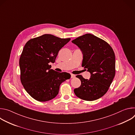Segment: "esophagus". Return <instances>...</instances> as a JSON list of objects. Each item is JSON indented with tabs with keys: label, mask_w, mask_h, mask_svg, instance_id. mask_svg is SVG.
<instances>
[{
	"label": "esophagus",
	"mask_w": 135,
	"mask_h": 135,
	"mask_svg": "<svg viewBox=\"0 0 135 135\" xmlns=\"http://www.w3.org/2000/svg\"><path fill=\"white\" fill-rule=\"evenodd\" d=\"M75 77V75H74V74H71V78H74Z\"/></svg>",
	"instance_id": "1"
}]
</instances>
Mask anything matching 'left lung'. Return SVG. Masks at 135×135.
<instances>
[{"label": "left lung", "mask_w": 135, "mask_h": 135, "mask_svg": "<svg viewBox=\"0 0 135 135\" xmlns=\"http://www.w3.org/2000/svg\"><path fill=\"white\" fill-rule=\"evenodd\" d=\"M71 42L82 52V66L91 74L89 80L81 75L76 76L81 80V85L74 89V93L84 100H97L107 92L115 76L114 51L106 42L90 33L79 37Z\"/></svg>", "instance_id": "obj_1"}]
</instances>
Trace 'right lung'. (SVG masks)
Listing matches in <instances>:
<instances>
[{
    "mask_svg": "<svg viewBox=\"0 0 135 135\" xmlns=\"http://www.w3.org/2000/svg\"><path fill=\"white\" fill-rule=\"evenodd\" d=\"M70 38L45 34L28 41L19 60L20 80L26 91L35 100L46 102L55 98L60 84L70 78L69 73L51 69L59 50Z\"/></svg>",
    "mask_w": 135,
    "mask_h": 135,
    "instance_id": "1",
    "label": "right lung"
}]
</instances>
